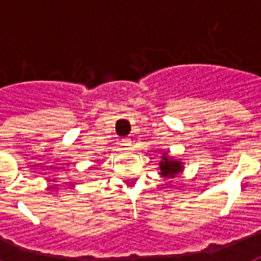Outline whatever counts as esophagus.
Instances as JSON below:
<instances>
[{
    "label": "esophagus",
    "mask_w": 261,
    "mask_h": 261,
    "mask_svg": "<svg viewBox=\"0 0 261 261\" xmlns=\"http://www.w3.org/2000/svg\"><path fill=\"white\" fill-rule=\"evenodd\" d=\"M120 145H122V146L124 147V149H130V147H131V141H130V139L124 138V139H122V143H120Z\"/></svg>",
    "instance_id": "34e87169"
}]
</instances>
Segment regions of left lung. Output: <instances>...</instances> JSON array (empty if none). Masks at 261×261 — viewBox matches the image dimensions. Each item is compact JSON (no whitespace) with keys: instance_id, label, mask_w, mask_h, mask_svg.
Wrapping results in <instances>:
<instances>
[{"instance_id":"obj_1","label":"left lung","mask_w":261,"mask_h":261,"mask_svg":"<svg viewBox=\"0 0 261 261\" xmlns=\"http://www.w3.org/2000/svg\"><path fill=\"white\" fill-rule=\"evenodd\" d=\"M182 171V164L178 160L172 159L167 153L163 155V160L160 163V174L164 177H174L176 174Z\"/></svg>"}]
</instances>
